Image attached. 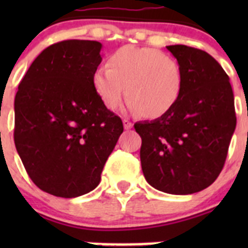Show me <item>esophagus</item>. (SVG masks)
<instances>
[{
    "label": "esophagus",
    "mask_w": 248,
    "mask_h": 248,
    "mask_svg": "<svg viewBox=\"0 0 248 248\" xmlns=\"http://www.w3.org/2000/svg\"><path fill=\"white\" fill-rule=\"evenodd\" d=\"M123 125H124V129H125V130H129V129L133 128V123L129 119H123Z\"/></svg>",
    "instance_id": "34e87169"
}]
</instances>
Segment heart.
<instances>
[{
    "instance_id": "heart-1",
    "label": "heart",
    "mask_w": 248,
    "mask_h": 248,
    "mask_svg": "<svg viewBox=\"0 0 248 248\" xmlns=\"http://www.w3.org/2000/svg\"><path fill=\"white\" fill-rule=\"evenodd\" d=\"M107 64L93 72L92 84L109 110L119 108L126 94L129 110L155 119L171 110L180 99L183 67L163 50L124 46L114 50Z\"/></svg>"
}]
</instances>
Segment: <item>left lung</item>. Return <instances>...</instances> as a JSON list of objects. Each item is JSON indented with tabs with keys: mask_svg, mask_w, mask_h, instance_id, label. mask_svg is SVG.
<instances>
[{
	"mask_svg": "<svg viewBox=\"0 0 248 248\" xmlns=\"http://www.w3.org/2000/svg\"><path fill=\"white\" fill-rule=\"evenodd\" d=\"M184 71L180 99L151 122L135 123L146 181L159 191L189 195L209 187L222 170L236 128L230 78L205 50L168 46Z\"/></svg>",
	"mask_w": 248,
	"mask_h": 248,
	"instance_id": "obj_1",
	"label": "left lung"
}]
</instances>
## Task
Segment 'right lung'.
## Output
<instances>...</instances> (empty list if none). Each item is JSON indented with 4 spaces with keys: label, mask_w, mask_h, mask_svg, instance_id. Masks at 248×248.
<instances>
[{
    "label": "right lung",
    "mask_w": 248,
    "mask_h": 248,
    "mask_svg": "<svg viewBox=\"0 0 248 248\" xmlns=\"http://www.w3.org/2000/svg\"><path fill=\"white\" fill-rule=\"evenodd\" d=\"M102 43L68 39L41 52L15 98V145L31 180L58 198L99 185L123 122L92 84Z\"/></svg>",
    "instance_id": "obj_1"
}]
</instances>
